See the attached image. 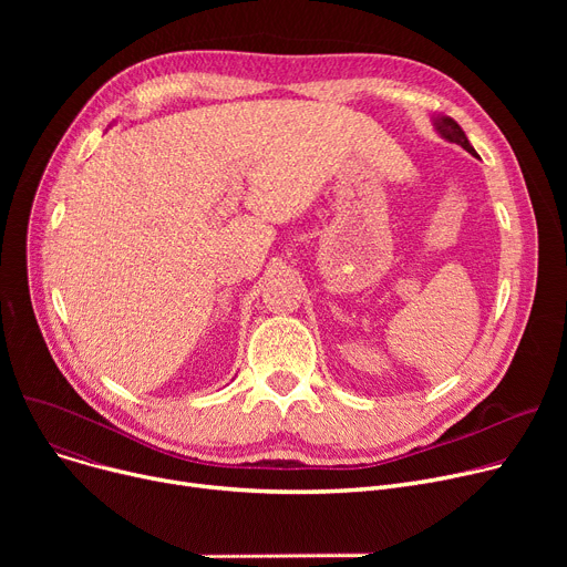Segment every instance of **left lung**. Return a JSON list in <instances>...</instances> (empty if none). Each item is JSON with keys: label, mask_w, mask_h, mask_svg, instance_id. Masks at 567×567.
I'll return each mask as SVG.
<instances>
[{"label": "left lung", "mask_w": 567, "mask_h": 567, "mask_svg": "<svg viewBox=\"0 0 567 567\" xmlns=\"http://www.w3.org/2000/svg\"><path fill=\"white\" fill-rule=\"evenodd\" d=\"M434 126H436V131L441 133V137H445V140H451V142H455V144L464 146L468 154H473V156H475V148L468 144V140H466L464 131L460 128V124L455 122V118H451V116H439L436 122H434Z\"/></svg>", "instance_id": "8db88e82"}]
</instances>
